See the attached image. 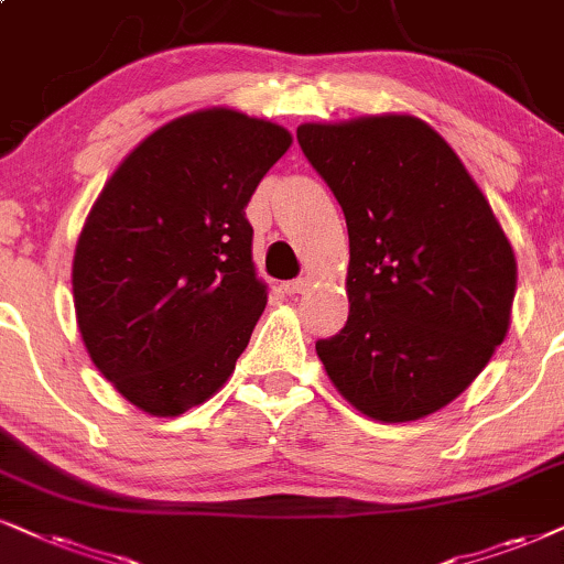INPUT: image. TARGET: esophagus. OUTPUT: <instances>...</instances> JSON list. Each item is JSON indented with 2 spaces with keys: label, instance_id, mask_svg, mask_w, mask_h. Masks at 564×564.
Segmentation results:
<instances>
[{
  "label": "esophagus",
  "instance_id": "obj_1",
  "mask_svg": "<svg viewBox=\"0 0 564 564\" xmlns=\"http://www.w3.org/2000/svg\"><path fill=\"white\" fill-rule=\"evenodd\" d=\"M306 286H310V281H306V278H296V281L283 283V291H286L289 296H296V294H304Z\"/></svg>",
  "mask_w": 564,
  "mask_h": 564
}]
</instances>
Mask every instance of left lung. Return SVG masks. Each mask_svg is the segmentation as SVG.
<instances>
[{"mask_svg": "<svg viewBox=\"0 0 564 564\" xmlns=\"http://www.w3.org/2000/svg\"><path fill=\"white\" fill-rule=\"evenodd\" d=\"M348 226V319L317 340L338 393L375 422L455 401L510 330L518 265L458 155L411 113L296 130Z\"/></svg>", "mask_w": 564, "mask_h": 564, "instance_id": "1", "label": "left lung"}]
</instances>
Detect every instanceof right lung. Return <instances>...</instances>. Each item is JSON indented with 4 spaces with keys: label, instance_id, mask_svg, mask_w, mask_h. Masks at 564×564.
<instances>
[{
    "label": "right lung",
    "instance_id": "right-lung-1",
    "mask_svg": "<svg viewBox=\"0 0 564 564\" xmlns=\"http://www.w3.org/2000/svg\"><path fill=\"white\" fill-rule=\"evenodd\" d=\"M291 132L199 109L148 134L106 182L73 260L93 365L132 405L180 416L229 380L268 304L247 203Z\"/></svg>",
    "mask_w": 564,
    "mask_h": 564
}]
</instances>
